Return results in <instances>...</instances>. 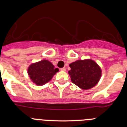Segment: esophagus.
Here are the masks:
<instances>
[{"instance_id": "34e87169", "label": "esophagus", "mask_w": 127, "mask_h": 127, "mask_svg": "<svg viewBox=\"0 0 127 127\" xmlns=\"http://www.w3.org/2000/svg\"><path fill=\"white\" fill-rule=\"evenodd\" d=\"M60 70H61L62 71H65V70H66V68H65V67H63V68H62V69H60Z\"/></svg>"}]
</instances>
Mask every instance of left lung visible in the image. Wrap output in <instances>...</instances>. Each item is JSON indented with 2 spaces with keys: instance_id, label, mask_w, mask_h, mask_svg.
<instances>
[{
  "instance_id": "8db88e82",
  "label": "left lung",
  "mask_w": 127,
  "mask_h": 127,
  "mask_svg": "<svg viewBox=\"0 0 127 127\" xmlns=\"http://www.w3.org/2000/svg\"><path fill=\"white\" fill-rule=\"evenodd\" d=\"M69 74L71 81L83 90L92 88L102 76V69L92 59L78 60L69 64Z\"/></svg>"
}]
</instances>
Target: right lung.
<instances>
[{"label": "right lung", "instance_id": "add662e5", "mask_svg": "<svg viewBox=\"0 0 127 127\" xmlns=\"http://www.w3.org/2000/svg\"><path fill=\"white\" fill-rule=\"evenodd\" d=\"M58 71L59 69L55 68L52 63L48 60L32 63L27 69L30 80L38 86H42L48 83Z\"/></svg>", "mask_w": 127, "mask_h": 127}]
</instances>
